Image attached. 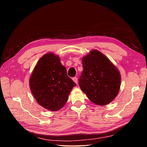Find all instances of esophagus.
<instances>
[{
	"mask_svg": "<svg viewBox=\"0 0 147 147\" xmlns=\"http://www.w3.org/2000/svg\"><path fill=\"white\" fill-rule=\"evenodd\" d=\"M73 80L75 82L76 84H78V79H77L76 77H73Z\"/></svg>",
	"mask_w": 147,
	"mask_h": 147,
	"instance_id": "34e87169",
	"label": "esophagus"
}]
</instances>
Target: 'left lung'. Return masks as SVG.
<instances>
[{
  "instance_id": "left-lung-1",
  "label": "left lung",
  "mask_w": 147,
  "mask_h": 147,
  "mask_svg": "<svg viewBox=\"0 0 147 147\" xmlns=\"http://www.w3.org/2000/svg\"><path fill=\"white\" fill-rule=\"evenodd\" d=\"M79 86L93 103L106 105L116 97L121 86L117 68L100 52L93 50L82 59Z\"/></svg>"
}]
</instances>
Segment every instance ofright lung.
Listing matches in <instances>:
<instances>
[{
    "label": "right lung",
    "mask_w": 147,
    "mask_h": 147,
    "mask_svg": "<svg viewBox=\"0 0 147 147\" xmlns=\"http://www.w3.org/2000/svg\"><path fill=\"white\" fill-rule=\"evenodd\" d=\"M75 86L59 57L53 53L39 59L30 79V88L37 102L51 111L58 110L65 105Z\"/></svg>",
    "instance_id": "1"
}]
</instances>
